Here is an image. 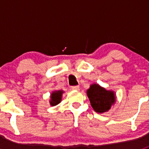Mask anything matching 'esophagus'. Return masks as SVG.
Instances as JSON below:
<instances>
[{
	"instance_id": "esophagus-1",
	"label": "esophagus",
	"mask_w": 149,
	"mask_h": 149,
	"mask_svg": "<svg viewBox=\"0 0 149 149\" xmlns=\"http://www.w3.org/2000/svg\"><path fill=\"white\" fill-rule=\"evenodd\" d=\"M71 88L73 90H76V91H79V86H72Z\"/></svg>"
}]
</instances>
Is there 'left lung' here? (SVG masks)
I'll return each mask as SVG.
<instances>
[{"instance_id":"8db88e82","label":"left lung","mask_w":149,"mask_h":149,"mask_svg":"<svg viewBox=\"0 0 149 149\" xmlns=\"http://www.w3.org/2000/svg\"><path fill=\"white\" fill-rule=\"evenodd\" d=\"M86 94L91 107L96 112L104 113L110 109L116 102V94L112 90H107L97 84H92Z\"/></svg>"}]
</instances>
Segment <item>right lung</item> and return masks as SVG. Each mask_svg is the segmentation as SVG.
Wrapping results in <instances>:
<instances>
[{"mask_svg": "<svg viewBox=\"0 0 149 149\" xmlns=\"http://www.w3.org/2000/svg\"><path fill=\"white\" fill-rule=\"evenodd\" d=\"M63 92L64 91L62 90H58V91H53L51 93L50 100H49V104L51 106H55L61 102Z\"/></svg>", "mask_w": 149, "mask_h": 149, "instance_id": "right-lung-1", "label": "right lung"}]
</instances>
